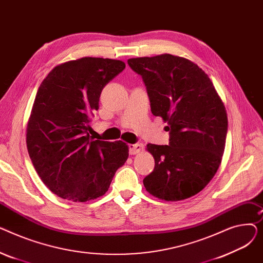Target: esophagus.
Segmentation results:
<instances>
[{
  "instance_id": "34e87169",
  "label": "esophagus",
  "mask_w": 263,
  "mask_h": 263,
  "mask_svg": "<svg viewBox=\"0 0 263 263\" xmlns=\"http://www.w3.org/2000/svg\"><path fill=\"white\" fill-rule=\"evenodd\" d=\"M143 149H144L143 144H130L129 145V154L130 155L140 154Z\"/></svg>"
}]
</instances>
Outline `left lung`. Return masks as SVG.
Instances as JSON below:
<instances>
[{
  "mask_svg": "<svg viewBox=\"0 0 263 263\" xmlns=\"http://www.w3.org/2000/svg\"><path fill=\"white\" fill-rule=\"evenodd\" d=\"M142 76L151 112L167 122L168 145L148 144L155 170L143 180L151 195L177 201L196 195L217 172L228 119L213 83L193 62L161 54L128 60Z\"/></svg>",
  "mask_w": 263,
  "mask_h": 263,
  "instance_id": "left-lung-1",
  "label": "left lung"
}]
</instances>
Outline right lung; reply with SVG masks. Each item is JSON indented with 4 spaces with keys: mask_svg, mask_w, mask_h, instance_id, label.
<instances>
[{
    "mask_svg": "<svg viewBox=\"0 0 263 263\" xmlns=\"http://www.w3.org/2000/svg\"><path fill=\"white\" fill-rule=\"evenodd\" d=\"M124 68L118 60L82 58L54 67L38 88L26 147L41 180L64 199L104 195L129 157L126 143L93 141L88 133L103 87Z\"/></svg>",
    "mask_w": 263,
    "mask_h": 263,
    "instance_id": "right-lung-1",
    "label": "right lung"
}]
</instances>
